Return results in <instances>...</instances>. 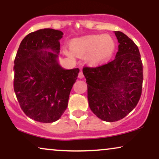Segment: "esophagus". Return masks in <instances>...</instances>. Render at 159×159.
Instances as JSON below:
<instances>
[{
  "instance_id": "34e87169",
  "label": "esophagus",
  "mask_w": 159,
  "mask_h": 159,
  "mask_svg": "<svg viewBox=\"0 0 159 159\" xmlns=\"http://www.w3.org/2000/svg\"><path fill=\"white\" fill-rule=\"evenodd\" d=\"M78 78H84V74H83V72H80L79 73H78Z\"/></svg>"
}]
</instances>
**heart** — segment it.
Segmentation results:
<instances>
[{
	"label": "heart",
	"mask_w": 159,
	"mask_h": 159,
	"mask_svg": "<svg viewBox=\"0 0 159 159\" xmlns=\"http://www.w3.org/2000/svg\"><path fill=\"white\" fill-rule=\"evenodd\" d=\"M115 49L114 39L109 35H91L72 42L71 50L75 55L84 57L89 54V61L101 63L111 57ZM72 56L71 52H66Z\"/></svg>",
	"instance_id": "obj_1"
}]
</instances>
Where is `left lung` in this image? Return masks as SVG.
I'll list each match as a JSON object with an SVG mask.
<instances>
[{"mask_svg": "<svg viewBox=\"0 0 159 159\" xmlns=\"http://www.w3.org/2000/svg\"><path fill=\"white\" fill-rule=\"evenodd\" d=\"M114 33L119 43L114 59L98 66L83 68L89 106L96 116L106 122L123 119L136 107L143 79L137 45L123 33Z\"/></svg>", "mask_w": 159, "mask_h": 159, "instance_id": "8db88e82", "label": "left lung"}]
</instances>
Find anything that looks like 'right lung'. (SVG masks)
Here are the masks:
<instances>
[{
    "mask_svg": "<svg viewBox=\"0 0 159 159\" xmlns=\"http://www.w3.org/2000/svg\"><path fill=\"white\" fill-rule=\"evenodd\" d=\"M63 35L51 28L27 34L14 61V91L20 107L28 117L40 123L60 119L79 72L78 68L63 69L57 61Z\"/></svg>",
    "mask_w": 159,
    "mask_h": 159,
    "instance_id": "right-lung-1",
    "label": "right lung"
}]
</instances>
